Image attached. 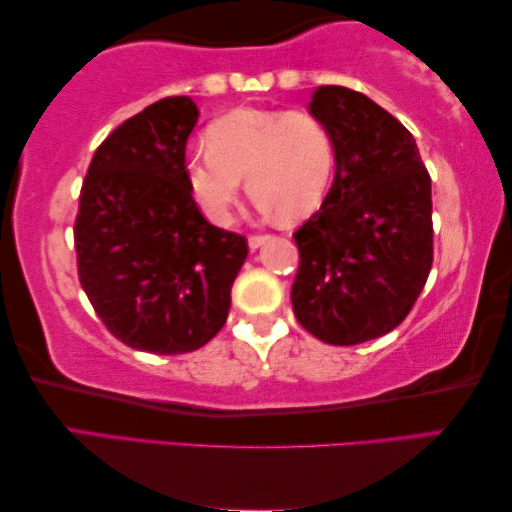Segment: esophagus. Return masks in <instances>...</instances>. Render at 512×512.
<instances>
[{"mask_svg": "<svg viewBox=\"0 0 512 512\" xmlns=\"http://www.w3.org/2000/svg\"><path fill=\"white\" fill-rule=\"evenodd\" d=\"M267 240H270V236H265V233H251V236H249V247L251 249H258L261 245H265Z\"/></svg>", "mask_w": 512, "mask_h": 512, "instance_id": "1", "label": "esophagus"}]
</instances>
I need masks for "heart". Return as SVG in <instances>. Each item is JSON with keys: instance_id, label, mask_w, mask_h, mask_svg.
I'll use <instances>...</instances> for the list:
<instances>
[{"instance_id": "1", "label": "heart", "mask_w": 512, "mask_h": 512, "mask_svg": "<svg viewBox=\"0 0 512 512\" xmlns=\"http://www.w3.org/2000/svg\"><path fill=\"white\" fill-rule=\"evenodd\" d=\"M192 197L213 222H229L242 179L265 211L283 217L311 215L329 192L335 140L308 111L236 108L206 129V147L186 156Z\"/></svg>"}]
</instances>
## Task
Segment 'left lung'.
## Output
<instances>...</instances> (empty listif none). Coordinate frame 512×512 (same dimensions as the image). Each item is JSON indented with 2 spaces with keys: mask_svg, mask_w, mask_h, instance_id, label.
Instances as JSON below:
<instances>
[{
  "mask_svg": "<svg viewBox=\"0 0 512 512\" xmlns=\"http://www.w3.org/2000/svg\"><path fill=\"white\" fill-rule=\"evenodd\" d=\"M311 113L335 140V179L292 233V311L326 345H360L406 320L433 265L431 177L415 138L363 92L315 90Z\"/></svg>",
  "mask_w": 512,
  "mask_h": 512,
  "instance_id": "8db88e82",
  "label": "left lung"
}]
</instances>
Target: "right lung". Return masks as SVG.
<instances>
[{"label": "right lung", "mask_w": 512, "mask_h": 512, "mask_svg": "<svg viewBox=\"0 0 512 512\" xmlns=\"http://www.w3.org/2000/svg\"><path fill=\"white\" fill-rule=\"evenodd\" d=\"M197 115L190 97H165L122 122L92 156L74 220L79 281L99 320L158 356L215 338L249 251L192 199L183 165Z\"/></svg>", "instance_id": "1"}]
</instances>
